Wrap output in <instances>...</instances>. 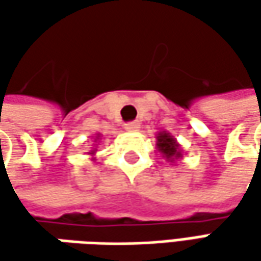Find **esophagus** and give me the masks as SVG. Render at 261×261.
<instances>
[{"mask_svg": "<svg viewBox=\"0 0 261 261\" xmlns=\"http://www.w3.org/2000/svg\"><path fill=\"white\" fill-rule=\"evenodd\" d=\"M139 127H141V125L138 122H130V123L125 125V130H127V132H138Z\"/></svg>", "mask_w": 261, "mask_h": 261, "instance_id": "34e87169", "label": "esophagus"}]
</instances>
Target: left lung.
Wrapping results in <instances>:
<instances>
[{
  "instance_id": "8db88e82",
  "label": "left lung",
  "mask_w": 261,
  "mask_h": 261,
  "mask_svg": "<svg viewBox=\"0 0 261 261\" xmlns=\"http://www.w3.org/2000/svg\"><path fill=\"white\" fill-rule=\"evenodd\" d=\"M156 151L166 158L168 163H175L177 160L183 158V149L181 145L177 142L174 136L168 134L167 130L156 132Z\"/></svg>"
}]
</instances>
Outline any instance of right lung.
Returning <instances> with one entry per match:
<instances>
[{"mask_svg":"<svg viewBox=\"0 0 261 261\" xmlns=\"http://www.w3.org/2000/svg\"><path fill=\"white\" fill-rule=\"evenodd\" d=\"M93 138H94V142H100L101 135H100V134H95V136H93ZM97 145H98V144H95V145L91 146V149H90V152H88V155L91 156V160H95L94 155H95V151H97Z\"/></svg>","mask_w":261,"mask_h":261,"instance_id":"add662e5","label":"right lung"}]
</instances>
